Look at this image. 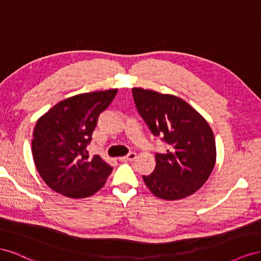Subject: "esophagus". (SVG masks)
<instances>
[{"label":"esophagus","mask_w":261,"mask_h":261,"mask_svg":"<svg viewBox=\"0 0 261 261\" xmlns=\"http://www.w3.org/2000/svg\"><path fill=\"white\" fill-rule=\"evenodd\" d=\"M136 158H137V153L130 152L128 155H125V156H123V158H120L119 160L120 161H133V160H136Z\"/></svg>","instance_id":"1"}]
</instances>
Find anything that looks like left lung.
Masks as SVG:
<instances>
[{
    "instance_id": "8db88e82",
    "label": "left lung",
    "mask_w": 261,
    "mask_h": 261,
    "mask_svg": "<svg viewBox=\"0 0 261 261\" xmlns=\"http://www.w3.org/2000/svg\"><path fill=\"white\" fill-rule=\"evenodd\" d=\"M140 116L155 137L167 144L156 153L153 173L143 176L146 187L164 200L188 197L210 177L217 148L212 129L188 102L174 95L132 88Z\"/></svg>"
}]
</instances>
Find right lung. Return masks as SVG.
Listing matches in <instances>:
<instances>
[{
    "label": "right lung",
    "mask_w": 261,
    "mask_h": 261,
    "mask_svg": "<svg viewBox=\"0 0 261 261\" xmlns=\"http://www.w3.org/2000/svg\"><path fill=\"white\" fill-rule=\"evenodd\" d=\"M118 89L80 94L66 98L38 119L32 141L37 170L49 187L69 198H86L106 182L113 167L87 145L97 118Z\"/></svg>",
    "instance_id": "obj_1"
}]
</instances>
